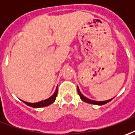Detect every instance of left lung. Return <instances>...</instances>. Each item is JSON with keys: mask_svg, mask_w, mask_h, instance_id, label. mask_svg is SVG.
<instances>
[{"mask_svg": "<svg viewBox=\"0 0 135 135\" xmlns=\"http://www.w3.org/2000/svg\"><path fill=\"white\" fill-rule=\"evenodd\" d=\"M78 94H79L80 98V99H81L82 100H83L84 102L88 103H91V104H96V105H100V106H101V105H104V104H106V103H109V101L112 100V99L108 100H106V101H95V100H90V99L86 98L85 96H83V94L80 93V91L78 87Z\"/></svg>", "mask_w": 135, "mask_h": 135, "instance_id": "left-lung-1", "label": "left lung"}]
</instances>
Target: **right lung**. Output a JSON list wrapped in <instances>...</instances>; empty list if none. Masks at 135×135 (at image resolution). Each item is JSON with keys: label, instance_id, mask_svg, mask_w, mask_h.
I'll list each match as a JSON object with an SVG mask.
<instances>
[{"label": "right lung", "instance_id": "right-lung-1", "mask_svg": "<svg viewBox=\"0 0 135 135\" xmlns=\"http://www.w3.org/2000/svg\"><path fill=\"white\" fill-rule=\"evenodd\" d=\"M57 95V89H56L55 93L53 94V95H52V97H50L49 98L46 99V100H43V101H41V102H38V103H30L25 102V101H23V102L25 103L26 105L31 106V107H33V108L44 107V106H49L50 104H52V103H53L55 102Z\"/></svg>", "mask_w": 135, "mask_h": 135}]
</instances>
